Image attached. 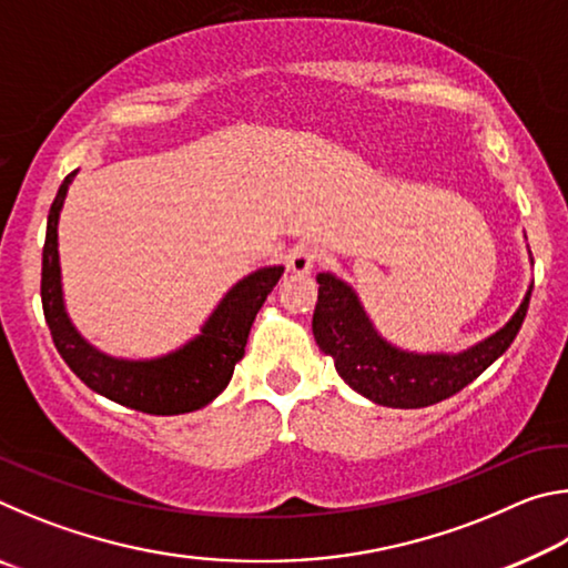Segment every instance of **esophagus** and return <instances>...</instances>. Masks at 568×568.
<instances>
[{"mask_svg": "<svg viewBox=\"0 0 568 568\" xmlns=\"http://www.w3.org/2000/svg\"><path fill=\"white\" fill-rule=\"evenodd\" d=\"M318 263V253L311 245H297L291 257H287V271L297 273V275H307Z\"/></svg>", "mask_w": 568, "mask_h": 568, "instance_id": "obj_1", "label": "esophagus"}]
</instances>
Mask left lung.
I'll return each mask as SVG.
<instances>
[{
  "mask_svg": "<svg viewBox=\"0 0 568 568\" xmlns=\"http://www.w3.org/2000/svg\"><path fill=\"white\" fill-rule=\"evenodd\" d=\"M318 303L313 313V335L318 348L331 355L338 376L378 406L423 408L464 390L488 365L508 351L526 318L531 287L514 318L491 338L464 353H408L383 341L365 315L358 295L331 273L318 275Z\"/></svg>",
  "mask_w": 568,
  "mask_h": 568,
  "instance_id": "8db88e82",
  "label": "left lung"
}]
</instances>
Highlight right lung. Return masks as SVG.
Returning a JSON list of instances; mask_svg holds the SVG:
<instances>
[{
  "label": "right lung",
  "mask_w": 568,
  "mask_h": 568,
  "mask_svg": "<svg viewBox=\"0 0 568 568\" xmlns=\"http://www.w3.org/2000/svg\"><path fill=\"white\" fill-rule=\"evenodd\" d=\"M77 170L64 178L47 217L42 247V311L54 348L84 386L152 416H178L207 406L227 388L235 363L245 355V343L257 311L283 275V265L261 267L227 291L203 325L197 338L180 351L152 361H122L104 355L82 338L64 311L57 220Z\"/></svg>",
  "instance_id": "obj_1"
}]
</instances>
